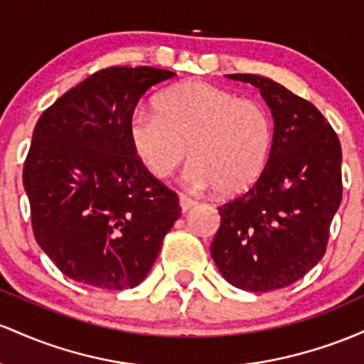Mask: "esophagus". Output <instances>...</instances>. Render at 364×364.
Masks as SVG:
<instances>
[{
	"label": "esophagus",
	"instance_id": "1",
	"mask_svg": "<svg viewBox=\"0 0 364 364\" xmlns=\"http://www.w3.org/2000/svg\"><path fill=\"white\" fill-rule=\"evenodd\" d=\"M178 204H181V210L183 211V213H186V211H189L191 208H194L198 203H196L194 199H191L189 196L181 194V196H178Z\"/></svg>",
	"mask_w": 364,
	"mask_h": 364
}]
</instances>
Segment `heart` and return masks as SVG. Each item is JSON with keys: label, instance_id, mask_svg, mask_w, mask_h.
I'll list each match as a JSON object with an SVG mask.
<instances>
[{"label": "heart", "instance_id": "b5f03b06", "mask_svg": "<svg viewBox=\"0 0 364 364\" xmlns=\"http://www.w3.org/2000/svg\"><path fill=\"white\" fill-rule=\"evenodd\" d=\"M129 137L153 177H168L189 149L193 161L183 171V183L234 196L247 191L263 173L272 153L273 125L256 101L191 80L163 91L154 100V113H134Z\"/></svg>", "mask_w": 364, "mask_h": 364}]
</instances>
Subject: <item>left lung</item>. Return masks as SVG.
<instances>
[{"label":"left lung","mask_w":364,"mask_h":364,"mask_svg":"<svg viewBox=\"0 0 364 364\" xmlns=\"http://www.w3.org/2000/svg\"><path fill=\"white\" fill-rule=\"evenodd\" d=\"M227 79L259 89L273 115L267 166L246 194L218 208L211 256L228 284L249 292L287 287L325 255L342 199V149L316 106L263 75Z\"/></svg>","instance_id":"1"}]
</instances>
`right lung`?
Returning a JSON list of instances; mask_svg holds the SVG:
<instances>
[{
	"label": "right lung",
	"mask_w": 364,
	"mask_h": 364,
	"mask_svg": "<svg viewBox=\"0 0 364 364\" xmlns=\"http://www.w3.org/2000/svg\"><path fill=\"white\" fill-rule=\"evenodd\" d=\"M175 73L112 67L41 115L23 165L36 240L68 279L134 289L181 216L178 198L139 161L129 122L142 96Z\"/></svg>",
	"instance_id": "right-lung-1"
}]
</instances>
